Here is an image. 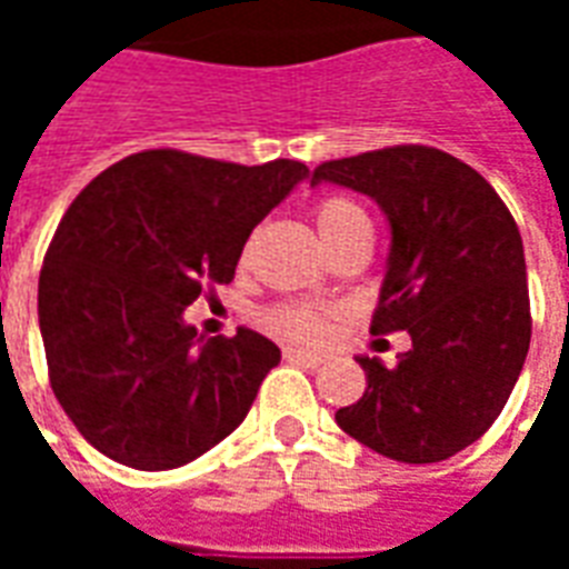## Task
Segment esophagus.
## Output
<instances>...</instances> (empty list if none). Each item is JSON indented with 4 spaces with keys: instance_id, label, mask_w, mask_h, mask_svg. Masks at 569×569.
Listing matches in <instances>:
<instances>
[{
    "instance_id": "34e87169",
    "label": "esophagus",
    "mask_w": 569,
    "mask_h": 569,
    "mask_svg": "<svg viewBox=\"0 0 569 569\" xmlns=\"http://www.w3.org/2000/svg\"><path fill=\"white\" fill-rule=\"evenodd\" d=\"M283 359L286 362H301V366H310V369H317V366L326 362L322 353H317V350H301V347H286Z\"/></svg>"
}]
</instances>
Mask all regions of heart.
<instances>
[{"label":"heart","mask_w":569,"mask_h":569,"mask_svg":"<svg viewBox=\"0 0 569 569\" xmlns=\"http://www.w3.org/2000/svg\"><path fill=\"white\" fill-rule=\"evenodd\" d=\"M353 224H369L366 212L359 210L353 200L329 198L317 207V231H320L322 240L341 234ZM264 322L271 326L273 332L286 335V338H298V341H313L326 329V317L320 310L305 308V305H283V308L271 310L264 317Z\"/></svg>","instance_id":"1"}]
</instances>
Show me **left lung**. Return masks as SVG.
Wrapping results in <instances>:
<instances>
[{
  "instance_id": "left-lung-1",
  "label": "left lung",
  "mask_w": 569,
  "mask_h": 569,
  "mask_svg": "<svg viewBox=\"0 0 569 569\" xmlns=\"http://www.w3.org/2000/svg\"><path fill=\"white\" fill-rule=\"evenodd\" d=\"M350 188L381 207L390 252L371 335H411V350L366 371L338 427L399 463H439L500 418L530 347L521 234L488 179L429 146L326 161L310 186Z\"/></svg>"
}]
</instances>
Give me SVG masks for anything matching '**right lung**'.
I'll list each match as a JSON object with an SVG mask.
<instances>
[{
	"instance_id": "right-lung-1",
	"label": "right lung",
	"mask_w": 569,
	"mask_h": 569,
	"mask_svg": "<svg viewBox=\"0 0 569 569\" xmlns=\"http://www.w3.org/2000/svg\"><path fill=\"white\" fill-rule=\"evenodd\" d=\"M308 176L286 158L151 149L72 200L39 277V329L57 402L97 451L161 472L243 423L280 347L243 326L203 338L186 308L234 280L252 228Z\"/></svg>"
}]
</instances>
